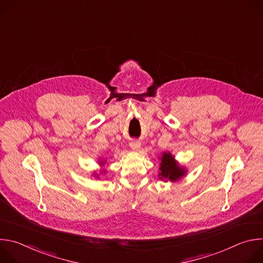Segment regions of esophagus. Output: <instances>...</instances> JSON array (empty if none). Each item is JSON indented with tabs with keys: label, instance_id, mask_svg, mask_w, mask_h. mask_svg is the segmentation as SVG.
Here are the masks:
<instances>
[{
	"label": "esophagus",
	"instance_id": "1",
	"mask_svg": "<svg viewBox=\"0 0 263 263\" xmlns=\"http://www.w3.org/2000/svg\"><path fill=\"white\" fill-rule=\"evenodd\" d=\"M130 147L132 149H138L140 147V142L138 140H133L130 142Z\"/></svg>",
	"mask_w": 263,
	"mask_h": 263
}]
</instances>
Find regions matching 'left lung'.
Segmentation results:
<instances>
[{"label":"left lung","instance_id":"obj_1","mask_svg":"<svg viewBox=\"0 0 263 263\" xmlns=\"http://www.w3.org/2000/svg\"><path fill=\"white\" fill-rule=\"evenodd\" d=\"M185 174V171L179 167L174 160V157L170 153H164L161 158L160 173L161 179H168L171 181H176L180 179Z\"/></svg>","mask_w":263,"mask_h":263}]
</instances>
